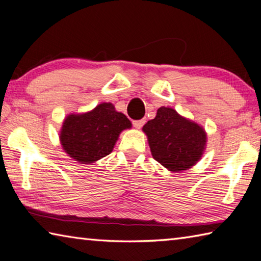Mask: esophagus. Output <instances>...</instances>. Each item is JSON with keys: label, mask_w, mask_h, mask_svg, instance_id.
Instances as JSON below:
<instances>
[{"label": "esophagus", "mask_w": 261, "mask_h": 261, "mask_svg": "<svg viewBox=\"0 0 261 261\" xmlns=\"http://www.w3.org/2000/svg\"><path fill=\"white\" fill-rule=\"evenodd\" d=\"M132 123H134V126L136 127V129H140V127L145 124V120H138V121H134V122H132Z\"/></svg>", "instance_id": "1"}]
</instances>
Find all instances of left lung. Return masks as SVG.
Instances as JSON below:
<instances>
[{
    "label": "left lung",
    "mask_w": 261,
    "mask_h": 261,
    "mask_svg": "<svg viewBox=\"0 0 261 261\" xmlns=\"http://www.w3.org/2000/svg\"><path fill=\"white\" fill-rule=\"evenodd\" d=\"M143 131L154 160L169 171H185L195 165L204 153L206 134L197 123L182 117L170 107H160Z\"/></svg>",
    "instance_id": "left-lung-1"
}]
</instances>
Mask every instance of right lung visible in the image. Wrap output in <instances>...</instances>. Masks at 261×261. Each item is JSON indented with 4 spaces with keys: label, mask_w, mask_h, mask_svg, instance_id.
Returning a JSON list of instances; mask_svg holds the SVG:
<instances>
[{
    "label": "right lung",
    "mask_w": 261,
    "mask_h": 261,
    "mask_svg": "<svg viewBox=\"0 0 261 261\" xmlns=\"http://www.w3.org/2000/svg\"><path fill=\"white\" fill-rule=\"evenodd\" d=\"M131 122L116 112L111 102H102L83 114L65 118L60 143L70 158L82 164H91L111 154L121 132L130 129Z\"/></svg>",
    "instance_id": "right-lung-1"
}]
</instances>
